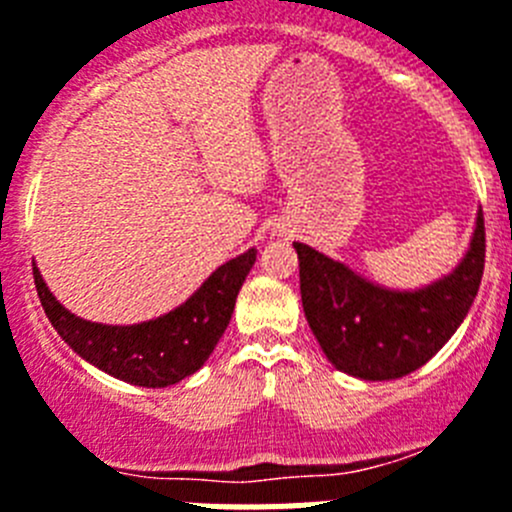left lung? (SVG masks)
Here are the masks:
<instances>
[{
  "label": "left lung",
  "instance_id": "left-lung-1",
  "mask_svg": "<svg viewBox=\"0 0 512 512\" xmlns=\"http://www.w3.org/2000/svg\"><path fill=\"white\" fill-rule=\"evenodd\" d=\"M299 252L306 322L337 371L366 381L402 379L451 340L474 304L484 273V216L461 265L422 291H386L309 244Z\"/></svg>",
  "mask_w": 512,
  "mask_h": 512
}]
</instances>
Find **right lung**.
<instances>
[{"label":"right lung","instance_id":"obj_1","mask_svg":"<svg viewBox=\"0 0 512 512\" xmlns=\"http://www.w3.org/2000/svg\"><path fill=\"white\" fill-rule=\"evenodd\" d=\"M255 260L257 250L234 257L175 311L131 327H113L74 317L53 299L38 268H33V278L53 330L64 337L74 353L115 379L162 389L182 381L208 361V355L224 335L239 288Z\"/></svg>","mask_w":512,"mask_h":512}]
</instances>
